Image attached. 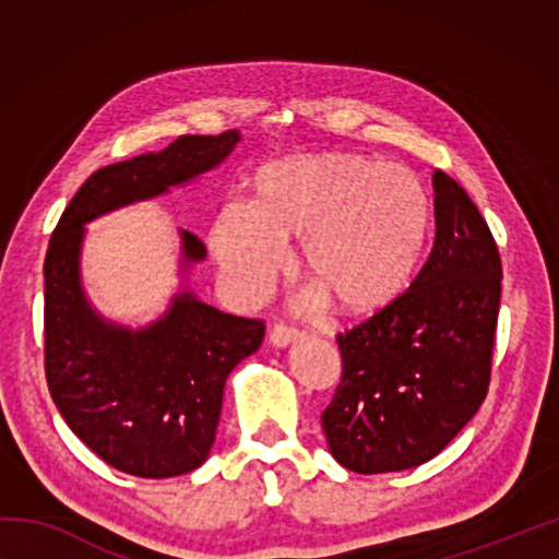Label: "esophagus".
<instances>
[{
    "mask_svg": "<svg viewBox=\"0 0 559 559\" xmlns=\"http://www.w3.org/2000/svg\"><path fill=\"white\" fill-rule=\"evenodd\" d=\"M302 335V330L300 328H296V325H288V323H276L271 328V333H269V340H271V345H276V347H286V345H290V343H296V340H300Z\"/></svg>",
    "mask_w": 559,
    "mask_h": 559,
    "instance_id": "34e87169",
    "label": "esophagus"
}]
</instances>
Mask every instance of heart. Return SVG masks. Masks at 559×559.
Wrapping results in <instances>:
<instances>
[{
	"mask_svg": "<svg viewBox=\"0 0 559 559\" xmlns=\"http://www.w3.org/2000/svg\"><path fill=\"white\" fill-rule=\"evenodd\" d=\"M427 226V189L409 167L323 153L259 169L253 206H222L212 249L236 296L257 300L286 261L283 243L302 241L306 278L340 313L357 316L402 296Z\"/></svg>",
	"mask_w": 559,
	"mask_h": 559,
	"instance_id": "1",
	"label": "heart"
}]
</instances>
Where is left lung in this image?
<instances>
[{"label": "left lung", "instance_id": "8db88e82", "mask_svg": "<svg viewBox=\"0 0 559 559\" xmlns=\"http://www.w3.org/2000/svg\"><path fill=\"white\" fill-rule=\"evenodd\" d=\"M437 234L402 296L337 333L343 374L323 412L330 453L355 473L427 463L484 404L500 310L498 243L456 179L433 173Z\"/></svg>", "mask_w": 559, "mask_h": 559}]
</instances>
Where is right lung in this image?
<instances>
[{
  "instance_id": "1",
  "label": "right lung",
  "mask_w": 559,
  "mask_h": 559,
  "mask_svg": "<svg viewBox=\"0 0 559 559\" xmlns=\"http://www.w3.org/2000/svg\"><path fill=\"white\" fill-rule=\"evenodd\" d=\"M239 132L185 135L163 153L93 173L66 206L44 261V372L63 421L108 466L169 478L202 466L222 414L224 382L257 353L263 320L177 296L159 323L130 333L93 316L79 283L83 224L120 204L165 192L231 153ZM187 261L204 243L182 231Z\"/></svg>"
}]
</instances>
